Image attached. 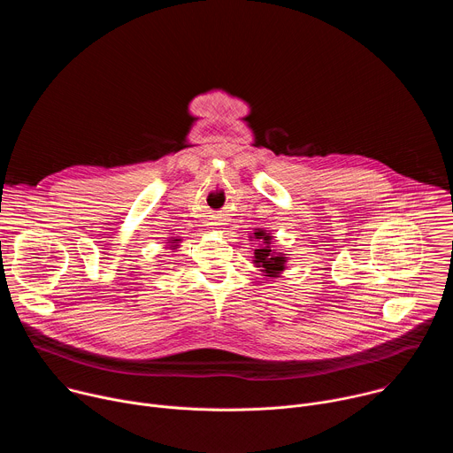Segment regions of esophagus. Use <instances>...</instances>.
<instances>
[{"instance_id": "34e87169", "label": "esophagus", "mask_w": 453, "mask_h": 453, "mask_svg": "<svg viewBox=\"0 0 453 453\" xmlns=\"http://www.w3.org/2000/svg\"><path fill=\"white\" fill-rule=\"evenodd\" d=\"M211 226H217V227H219V226H222V222H211Z\"/></svg>"}]
</instances>
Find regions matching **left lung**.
<instances>
[{
  "instance_id": "obj_1",
  "label": "left lung",
  "mask_w": 453,
  "mask_h": 453,
  "mask_svg": "<svg viewBox=\"0 0 453 453\" xmlns=\"http://www.w3.org/2000/svg\"><path fill=\"white\" fill-rule=\"evenodd\" d=\"M254 236L265 240V242H264V243H265L264 249H256V252H254L256 260H254V262L265 269V274H267V276H278V274L283 271L285 260H283V257H281L280 254H278V256L271 254V249L267 247L271 236H267V234H264V233H254Z\"/></svg>"
}]
</instances>
